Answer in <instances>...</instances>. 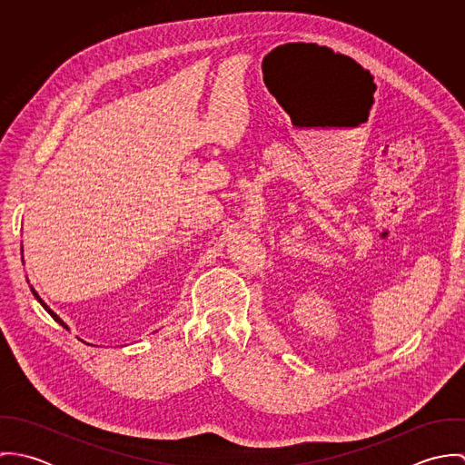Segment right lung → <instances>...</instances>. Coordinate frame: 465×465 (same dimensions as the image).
<instances>
[{"label": "right lung", "mask_w": 465, "mask_h": 465, "mask_svg": "<svg viewBox=\"0 0 465 465\" xmlns=\"http://www.w3.org/2000/svg\"><path fill=\"white\" fill-rule=\"evenodd\" d=\"M21 249H23V247H21ZM21 254H23V251H21ZM30 290H32L34 297L37 299V302H39V304H41V306H43V308H45V310H46V312H48V313L52 315V319H55V322H59V324H61L63 328H66V330H69V328H67L66 322H64V321H63V319H61V317H59V315H57V313H55V312H54V310H52V308H50V306H48V304H46V302H45V301H43L41 297H39V293L35 292V288H34V286H30Z\"/></svg>", "instance_id": "obj_1"}]
</instances>
